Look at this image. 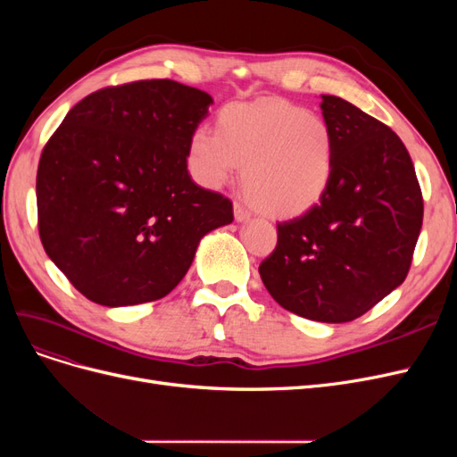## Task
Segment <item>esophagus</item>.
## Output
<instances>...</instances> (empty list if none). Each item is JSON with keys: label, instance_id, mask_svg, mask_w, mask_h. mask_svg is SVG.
<instances>
[{"label": "esophagus", "instance_id": "1", "mask_svg": "<svg viewBox=\"0 0 457 457\" xmlns=\"http://www.w3.org/2000/svg\"><path fill=\"white\" fill-rule=\"evenodd\" d=\"M234 217H237V220H250V217H252V213L245 210V205L244 204H240V202H234Z\"/></svg>", "mask_w": 457, "mask_h": 457}]
</instances>
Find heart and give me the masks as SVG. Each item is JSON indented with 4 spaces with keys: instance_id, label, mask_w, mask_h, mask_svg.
I'll use <instances>...</instances> for the list:
<instances>
[{
    "instance_id": "obj_1",
    "label": "heart",
    "mask_w": 457,
    "mask_h": 457,
    "mask_svg": "<svg viewBox=\"0 0 457 457\" xmlns=\"http://www.w3.org/2000/svg\"><path fill=\"white\" fill-rule=\"evenodd\" d=\"M188 165L205 188H220L244 168L247 196L270 217H297L322 202L334 181L336 135L329 123L282 99L220 110L217 131L198 128Z\"/></svg>"
}]
</instances>
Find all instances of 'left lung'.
Segmentation results:
<instances>
[{
	"label": "left lung",
	"mask_w": 457,
	"mask_h": 457,
	"mask_svg": "<svg viewBox=\"0 0 457 457\" xmlns=\"http://www.w3.org/2000/svg\"><path fill=\"white\" fill-rule=\"evenodd\" d=\"M336 135L334 181L305 215L278 223L261 280L286 311L341 324L408 276L423 223L421 187L400 137L341 96L322 95Z\"/></svg>",
	"instance_id": "obj_1"
}]
</instances>
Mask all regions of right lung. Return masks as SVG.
Here are the masks:
<instances>
[{
  "mask_svg": "<svg viewBox=\"0 0 457 457\" xmlns=\"http://www.w3.org/2000/svg\"><path fill=\"white\" fill-rule=\"evenodd\" d=\"M213 99L173 79L108 86L81 99L41 150L44 250L81 295L128 307L168 295L232 202L192 181L190 135Z\"/></svg>",
  "mask_w": 457,
  "mask_h": 457,
  "instance_id": "add662e5",
  "label": "right lung"
}]
</instances>
